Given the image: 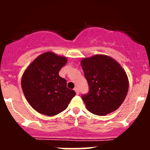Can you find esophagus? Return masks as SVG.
<instances>
[{
    "label": "esophagus",
    "mask_w": 150,
    "mask_h": 150,
    "mask_svg": "<svg viewBox=\"0 0 150 150\" xmlns=\"http://www.w3.org/2000/svg\"><path fill=\"white\" fill-rule=\"evenodd\" d=\"M74 90H75V91L76 92V93H77V94H78V95L79 94V89H78V88H75L74 89Z\"/></svg>",
    "instance_id": "esophagus-1"
}]
</instances>
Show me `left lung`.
<instances>
[{
  "label": "left lung",
  "instance_id": "8db88e82",
  "mask_svg": "<svg viewBox=\"0 0 150 150\" xmlns=\"http://www.w3.org/2000/svg\"><path fill=\"white\" fill-rule=\"evenodd\" d=\"M89 93L82 96L87 110L104 116L115 111L126 97L129 82L117 61L109 56L96 54L81 61Z\"/></svg>",
  "mask_w": 150,
  "mask_h": 150
}]
</instances>
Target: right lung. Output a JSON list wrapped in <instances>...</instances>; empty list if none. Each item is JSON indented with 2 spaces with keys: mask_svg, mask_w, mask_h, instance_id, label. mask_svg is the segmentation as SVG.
Masks as SVG:
<instances>
[{
  "mask_svg": "<svg viewBox=\"0 0 150 150\" xmlns=\"http://www.w3.org/2000/svg\"><path fill=\"white\" fill-rule=\"evenodd\" d=\"M67 62V57L48 51L33 60L24 72L22 91L28 103L38 112L56 115L65 110L76 94L67 87L66 80L59 75Z\"/></svg>",
  "mask_w": 150,
  "mask_h": 150,
  "instance_id": "obj_1",
  "label": "right lung"
}]
</instances>
